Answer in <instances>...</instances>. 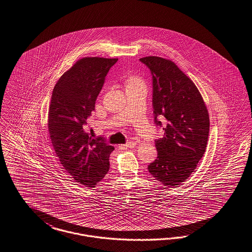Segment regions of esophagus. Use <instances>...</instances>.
I'll list each match as a JSON object with an SVG mask.
<instances>
[{
  "mask_svg": "<svg viewBox=\"0 0 252 252\" xmlns=\"http://www.w3.org/2000/svg\"><path fill=\"white\" fill-rule=\"evenodd\" d=\"M121 148L122 149H132V148H134V147H136V142H134V141H132V142L127 143V144H124V145H121L120 146Z\"/></svg>",
  "mask_w": 252,
  "mask_h": 252,
  "instance_id": "esophagus-1",
  "label": "esophagus"
}]
</instances>
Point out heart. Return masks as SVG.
<instances>
[{"label": "heart", "instance_id": "1", "mask_svg": "<svg viewBox=\"0 0 252 252\" xmlns=\"http://www.w3.org/2000/svg\"><path fill=\"white\" fill-rule=\"evenodd\" d=\"M126 83L127 85H144L142 80L136 75H131L128 77Z\"/></svg>", "mask_w": 252, "mask_h": 252}]
</instances>
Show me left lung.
<instances>
[{
    "mask_svg": "<svg viewBox=\"0 0 252 252\" xmlns=\"http://www.w3.org/2000/svg\"><path fill=\"white\" fill-rule=\"evenodd\" d=\"M152 71L154 121L165 119L164 136L155 141L157 159L149 172L163 186L176 187L196 169L205 153L210 130L206 104L193 81L169 59L140 58Z\"/></svg>",
    "mask_w": 252,
    "mask_h": 252,
    "instance_id": "8db88e82",
    "label": "left lung"
}]
</instances>
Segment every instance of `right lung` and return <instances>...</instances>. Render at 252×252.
<instances>
[{"label":"right lung","mask_w":252,"mask_h":252,"mask_svg":"<svg viewBox=\"0 0 252 252\" xmlns=\"http://www.w3.org/2000/svg\"><path fill=\"white\" fill-rule=\"evenodd\" d=\"M118 58L84 57L56 83L48 113L55 153L75 182L93 188L109 171L113 146L93 139L83 125L91 112L110 67Z\"/></svg>","instance_id":"add662e5"}]
</instances>
